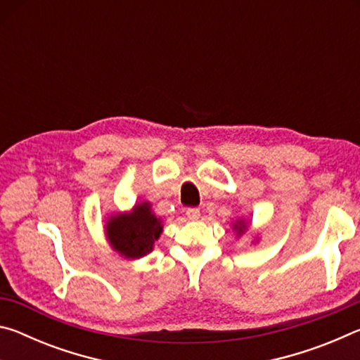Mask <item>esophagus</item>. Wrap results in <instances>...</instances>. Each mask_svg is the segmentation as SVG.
<instances>
[{"label":"esophagus","instance_id":"esophagus-1","mask_svg":"<svg viewBox=\"0 0 360 360\" xmlns=\"http://www.w3.org/2000/svg\"><path fill=\"white\" fill-rule=\"evenodd\" d=\"M186 216L188 221H198L200 219V210L198 208H188L186 211Z\"/></svg>","mask_w":360,"mask_h":360}]
</instances>
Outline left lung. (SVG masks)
Returning a JSON list of instances; mask_svg holds the SVG:
<instances>
[{"label":"left lung","instance_id":"left-lung-1","mask_svg":"<svg viewBox=\"0 0 360 360\" xmlns=\"http://www.w3.org/2000/svg\"><path fill=\"white\" fill-rule=\"evenodd\" d=\"M249 225H251V224H249V222L246 221V219H243V217L236 219V221L233 222V231L236 233V236H238V238H240L241 235H245L246 231L249 230ZM257 240H259V238H257V236H255L252 243H255Z\"/></svg>","mask_w":360,"mask_h":360}]
</instances>
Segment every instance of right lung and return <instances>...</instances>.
Here are the masks:
<instances>
[{
  "instance_id": "1",
  "label": "right lung",
  "mask_w": 360,
  "mask_h": 360,
  "mask_svg": "<svg viewBox=\"0 0 360 360\" xmlns=\"http://www.w3.org/2000/svg\"><path fill=\"white\" fill-rule=\"evenodd\" d=\"M162 231V217L155 216L149 202H138L130 211H114L105 224L109 246L125 260H138L150 254Z\"/></svg>"
}]
</instances>
